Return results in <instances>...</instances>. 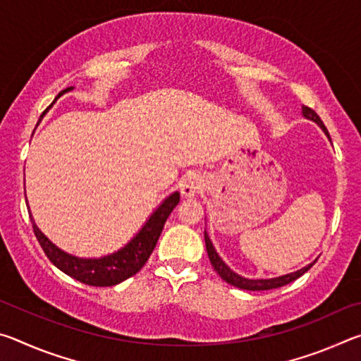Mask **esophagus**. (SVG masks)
Instances as JSON below:
<instances>
[{"label": "esophagus", "mask_w": 361, "mask_h": 361, "mask_svg": "<svg viewBox=\"0 0 361 361\" xmlns=\"http://www.w3.org/2000/svg\"><path fill=\"white\" fill-rule=\"evenodd\" d=\"M202 176L199 173H189L180 183V191L181 195L186 199H191L194 195H197V192L202 189Z\"/></svg>", "instance_id": "34e87169"}]
</instances>
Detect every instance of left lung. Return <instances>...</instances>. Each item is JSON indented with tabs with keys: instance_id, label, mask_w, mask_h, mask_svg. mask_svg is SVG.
I'll return each mask as SVG.
<instances>
[{
	"instance_id": "1",
	"label": "left lung",
	"mask_w": 361,
	"mask_h": 361,
	"mask_svg": "<svg viewBox=\"0 0 361 361\" xmlns=\"http://www.w3.org/2000/svg\"><path fill=\"white\" fill-rule=\"evenodd\" d=\"M302 116L304 118H307L310 121L317 122L322 127V130L326 133V137L329 138V133H328V129L325 127V124H323L320 116L317 114L312 108L309 106H302ZM329 142H331V138H329ZM204 237H205V247H207V253H209V258H210V262L213 269H215L216 274L219 277H221L224 282H228L229 285H234L237 286V288L240 290H248V291H261V290H272V288H279V286H283V285H288L291 282H295L296 279H299L302 276V274H305L309 271L310 267L314 266L309 264L305 266L302 269H299V271L296 272H291V274H286V276H282V277H276V279H256V280H252V279H245L239 276V274H235L234 271H232L231 267H228L224 264V261L219 258L215 247H213V243L210 240L209 234H207V231L204 232Z\"/></svg>"
}]
</instances>
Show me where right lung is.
<instances>
[{
	"label": "right lung",
	"mask_w": 361,
	"mask_h": 361,
	"mask_svg": "<svg viewBox=\"0 0 361 361\" xmlns=\"http://www.w3.org/2000/svg\"><path fill=\"white\" fill-rule=\"evenodd\" d=\"M71 89L73 87H66L65 90H62V92L57 95V99ZM46 111L41 114V119L42 116L46 114ZM178 202L180 192L170 194L169 197L152 212L148 221L145 223L138 234L133 237L126 247H122L118 252H114L111 255L103 256V258H78V256L65 253L63 250L54 245V243L42 234L38 226H36L32 213H28L30 218H32L36 239H38L41 248L44 250L46 256L51 259L54 266L59 267L60 271L66 274V276L76 279L85 285L113 286L124 282L126 279L135 276L140 269L145 266V262L148 261L152 250L156 247L159 235H161V232L164 229V224H166L169 215L172 213L175 207L178 205Z\"/></svg>",
	"instance_id": "right-lung-1"
}]
</instances>
